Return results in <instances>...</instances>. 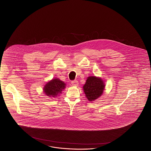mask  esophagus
<instances>
[{"label":"esophagus","instance_id":"obj_1","mask_svg":"<svg viewBox=\"0 0 151 151\" xmlns=\"http://www.w3.org/2000/svg\"><path fill=\"white\" fill-rule=\"evenodd\" d=\"M71 84L73 86H78V82L77 80H73L71 81Z\"/></svg>","mask_w":151,"mask_h":151}]
</instances>
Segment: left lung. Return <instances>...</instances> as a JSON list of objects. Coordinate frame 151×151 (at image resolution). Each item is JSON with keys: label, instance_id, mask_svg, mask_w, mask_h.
<instances>
[{"label": "left lung", "instance_id": "1", "mask_svg": "<svg viewBox=\"0 0 151 151\" xmlns=\"http://www.w3.org/2000/svg\"><path fill=\"white\" fill-rule=\"evenodd\" d=\"M105 85L100 78L89 76L83 86L85 96L89 101H93L100 97L104 92Z\"/></svg>", "mask_w": 151, "mask_h": 151}]
</instances>
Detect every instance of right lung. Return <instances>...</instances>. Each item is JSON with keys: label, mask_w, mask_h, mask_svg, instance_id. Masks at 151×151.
<instances>
[{"label": "right lung", "mask_w": 151, "mask_h": 151, "mask_svg": "<svg viewBox=\"0 0 151 151\" xmlns=\"http://www.w3.org/2000/svg\"><path fill=\"white\" fill-rule=\"evenodd\" d=\"M66 84L59 78H53L50 81L47 82L43 88L44 92L49 97H55L65 89Z\"/></svg>", "instance_id": "obj_1"}]
</instances>
